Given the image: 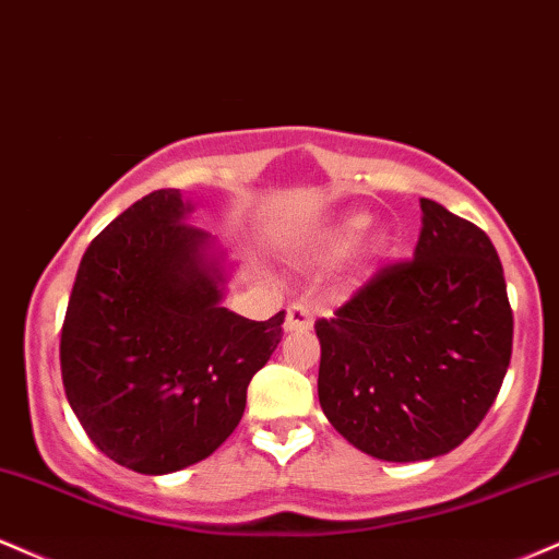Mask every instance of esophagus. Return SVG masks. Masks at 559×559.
Listing matches in <instances>:
<instances>
[{"label": "esophagus", "mask_w": 559, "mask_h": 559, "mask_svg": "<svg viewBox=\"0 0 559 559\" xmlns=\"http://www.w3.org/2000/svg\"><path fill=\"white\" fill-rule=\"evenodd\" d=\"M313 326V313L308 311V306L304 304H293L287 306V317H285V332H306Z\"/></svg>", "instance_id": "34e87169"}]
</instances>
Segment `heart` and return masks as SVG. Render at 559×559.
<instances>
[{
  "label": "heart",
  "instance_id": "b5f03b06",
  "mask_svg": "<svg viewBox=\"0 0 559 559\" xmlns=\"http://www.w3.org/2000/svg\"><path fill=\"white\" fill-rule=\"evenodd\" d=\"M369 227H371V214H366V212H350V214L340 216V219L334 222V227L330 229V235H326L324 253L326 255H343L345 251H350V248L360 240V235H364ZM382 248H384V238H373L369 251L366 253L377 255V253H382Z\"/></svg>",
  "mask_w": 559,
  "mask_h": 559
}]
</instances>
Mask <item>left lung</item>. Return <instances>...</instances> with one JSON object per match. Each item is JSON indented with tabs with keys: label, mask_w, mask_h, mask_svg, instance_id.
<instances>
[{
	"label": "left lung",
	"mask_w": 559,
	"mask_h": 559,
	"mask_svg": "<svg viewBox=\"0 0 559 559\" xmlns=\"http://www.w3.org/2000/svg\"><path fill=\"white\" fill-rule=\"evenodd\" d=\"M411 261L379 269L317 321L319 403L353 448L390 463L455 450L487 416L513 353V308L484 229L421 199Z\"/></svg>",
	"instance_id": "left-lung-1"
}]
</instances>
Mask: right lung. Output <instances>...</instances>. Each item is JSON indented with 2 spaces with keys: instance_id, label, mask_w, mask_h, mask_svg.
Here are the masks:
<instances>
[{
  "instance_id": "add662e5",
  "label": "right lung",
  "mask_w": 559,
  "mask_h": 559,
  "mask_svg": "<svg viewBox=\"0 0 559 559\" xmlns=\"http://www.w3.org/2000/svg\"><path fill=\"white\" fill-rule=\"evenodd\" d=\"M180 190L143 195L85 248L64 313V395L104 455L162 476L233 435L285 311L251 321L222 306L227 274Z\"/></svg>"
}]
</instances>
